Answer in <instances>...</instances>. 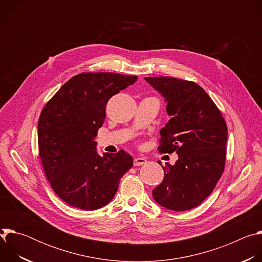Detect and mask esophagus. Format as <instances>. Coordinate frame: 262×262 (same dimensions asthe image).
<instances>
[{
    "instance_id": "1",
    "label": "esophagus",
    "mask_w": 262,
    "mask_h": 262,
    "mask_svg": "<svg viewBox=\"0 0 262 262\" xmlns=\"http://www.w3.org/2000/svg\"><path fill=\"white\" fill-rule=\"evenodd\" d=\"M147 163V160L145 158H136L134 160V165L135 166H142Z\"/></svg>"
}]
</instances>
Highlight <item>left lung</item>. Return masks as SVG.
Instances as JSON below:
<instances>
[{
	"instance_id": "8db88e82",
	"label": "left lung",
	"mask_w": 262,
	"mask_h": 262,
	"mask_svg": "<svg viewBox=\"0 0 262 262\" xmlns=\"http://www.w3.org/2000/svg\"><path fill=\"white\" fill-rule=\"evenodd\" d=\"M145 80L166 98L171 116L161 129L159 152L178 155L175 165L162 166L164 180L152 196L165 208L192 209L211 194L225 169L226 122L198 84L171 77Z\"/></svg>"
}]
</instances>
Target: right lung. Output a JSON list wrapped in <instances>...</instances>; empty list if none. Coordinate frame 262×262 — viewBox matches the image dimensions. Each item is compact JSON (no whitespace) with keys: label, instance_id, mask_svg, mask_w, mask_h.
I'll return each instance as SVG.
<instances>
[{"label":"right lung","instance_id":"add662e5","mask_svg":"<svg viewBox=\"0 0 262 262\" xmlns=\"http://www.w3.org/2000/svg\"><path fill=\"white\" fill-rule=\"evenodd\" d=\"M137 80V76L115 72H82L42 108L39 157L54 192L67 204L83 210L106 205L133 167V158L124 150L100 157L94 140L104 121L107 100Z\"/></svg>","mask_w":262,"mask_h":262}]
</instances>
